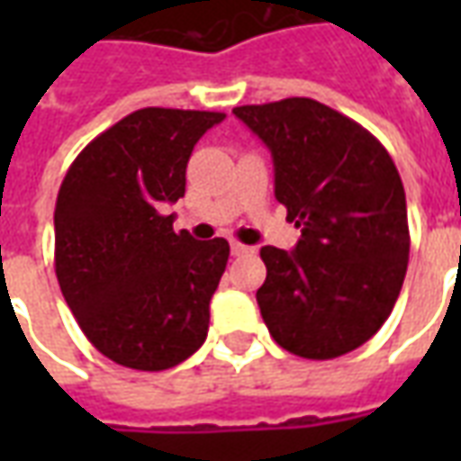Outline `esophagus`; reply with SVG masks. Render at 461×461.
<instances>
[{"instance_id": "34e87169", "label": "esophagus", "mask_w": 461, "mask_h": 461, "mask_svg": "<svg viewBox=\"0 0 461 461\" xmlns=\"http://www.w3.org/2000/svg\"><path fill=\"white\" fill-rule=\"evenodd\" d=\"M251 247H247V244H241V241H231V254L234 257H241V254H251Z\"/></svg>"}]
</instances>
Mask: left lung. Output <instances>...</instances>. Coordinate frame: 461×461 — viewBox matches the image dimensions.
I'll return each mask as SVG.
<instances>
[{
	"label": "left lung",
	"instance_id": "left-lung-1",
	"mask_svg": "<svg viewBox=\"0 0 461 461\" xmlns=\"http://www.w3.org/2000/svg\"><path fill=\"white\" fill-rule=\"evenodd\" d=\"M274 158V194L296 221L294 251L261 247V319L284 350L346 356L375 336L407 271L405 187L383 142L313 98L240 105Z\"/></svg>",
	"mask_w": 461,
	"mask_h": 461
}]
</instances>
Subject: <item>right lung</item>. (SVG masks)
I'll list each match as a JSON object with an SVG mask.
<instances>
[{
  "label": "right lung",
  "mask_w": 461,
  "mask_h": 461,
  "mask_svg": "<svg viewBox=\"0 0 461 461\" xmlns=\"http://www.w3.org/2000/svg\"><path fill=\"white\" fill-rule=\"evenodd\" d=\"M214 111L140 108L78 152L54 212V267L78 326L113 363L167 370L197 350L230 259L227 240L172 230L167 202Z\"/></svg>",
  "instance_id": "obj_1"
}]
</instances>
